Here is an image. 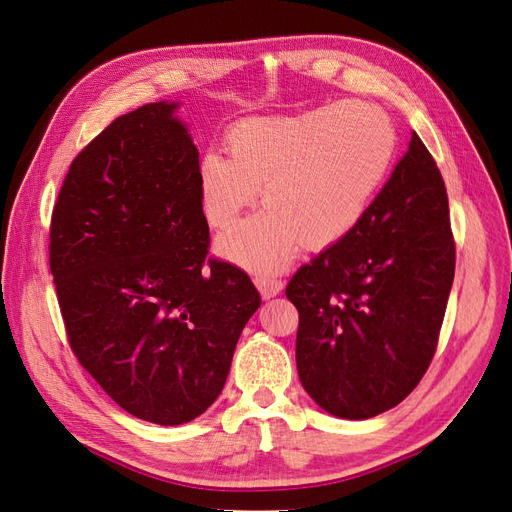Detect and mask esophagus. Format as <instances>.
I'll return each instance as SVG.
<instances>
[{
  "label": "esophagus",
  "mask_w": 512,
  "mask_h": 512,
  "mask_svg": "<svg viewBox=\"0 0 512 512\" xmlns=\"http://www.w3.org/2000/svg\"><path fill=\"white\" fill-rule=\"evenodd\" d=\"M255 285L261 293L263 300H270V298H276V295L283 291V280L276 278V276H270V274H259L255 276Z\"/></svg>",
  "instance_id": "obj_1"
}]
</instances>
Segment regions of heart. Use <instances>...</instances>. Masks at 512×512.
Segmentation results:
<instances>
[{"mask_svg": "<svg viewBox=\"0 0 512 512\" xmlns=\"http://www.w3.org/2000/svg\"><path fill=\"white\" fill-rule=\"evenodd\" d=\"M398 136L370 102H336L289 117L236 123L227 153L210 151L197 187L212 227L232 225L259 193L266 208L227 229L217 251L246 268L276 270L293 246L342 240L372 206L393 166Z\"/></svg>", "mask_w": 512, "mask_h": 512, "instance_id": "obj_1", "label": "heart"}]
</instances>
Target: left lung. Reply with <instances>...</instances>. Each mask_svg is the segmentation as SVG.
<instances>
[{
	"mask_svg": "<svg viewBox=\"0 0 512 512\" xmlns=\"http://www.w3.org/2000/svg\"><path fill=\"white\" fill-rule=\"evenodd\" d=\"M455 276L449 197L417 134L351 234L293 274L295 361L329 415L398 406L432 364Z\"/></svg>",
	"mask_w": 512,
	"mask_h": 512,
	"instance_id": "left-lung-1",
	"label": "left lung"
}]
</instances>
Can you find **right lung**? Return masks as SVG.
Returning a JSON list of instances; mask_svg holds the SVG:
<instances>
[{
  "instance_id": "add662e5",
  "label": "right lung",
  "mask_w": 512,
  "mask_h": 512,
  "mask_svg": "<svg viewBox=\"0 0 512 512\" xmlns=\"http://www.w3.org/2000/svg\"><path fill=\"white\" fill-rule=\"evenodd\" d=\"M176 104L114 119L72 161L51 219V274L70 346L129 415L187 423L219 398L261 298L208 259L200 155Z\"/></svg>"
}]
</instances>
